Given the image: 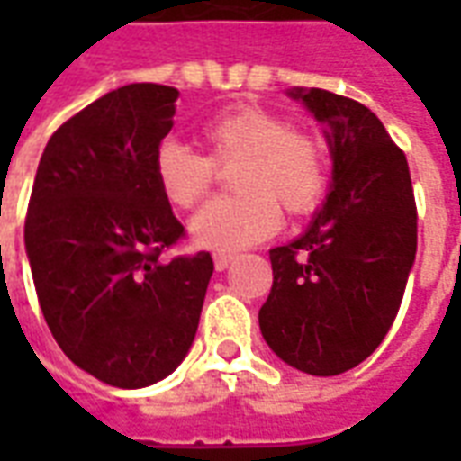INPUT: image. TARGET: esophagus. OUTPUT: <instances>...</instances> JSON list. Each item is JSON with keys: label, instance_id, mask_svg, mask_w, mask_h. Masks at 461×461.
<instances>
[{"label": "esophagus", "instance_id": "34e87169", "mask_svg": "<svg viewBox=\"0 0 461 461\" xmlns=\"http://www.w3.org/2000/svg\"><path fill=\"white\" fill-rule=\"evenodd\" d=\"M234 261V254H214V267L220 271H224Z\"/></svg>", "mask_w": 461, "mask_h": 461}]
</instances>
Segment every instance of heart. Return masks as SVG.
<instances>
[{"mask_svg":"<svg viewBox=\"0 0 461 461\" xmlns=\"http://www.w3.org/2000/svg\"><path fill=\"white\" fill-rule=\"evenodd\" d=\"M204 148L194 152L177 140L158 145L152 177L177 210L200 204L214 185L217 167H231L234 197L210 202L190 221L192 240L214 251H240L259 244L281 224V206L291 217L319 210L329 190L323 142L294 131L281 115L259 105H234L197 128Z\"/></svg>","mask_w":461,"mask_h":461,"instance_id":"b5f03b06","label":"heart"}]
</instances>
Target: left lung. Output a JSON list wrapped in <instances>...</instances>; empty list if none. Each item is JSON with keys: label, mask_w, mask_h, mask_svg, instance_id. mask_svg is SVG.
I'll return each mask as SVG.
<instances>
[{"label": "left lung", "mask_w": 461, "mask_h": 461, "mask_svg": "<svg viewBox=\"0 0 461 461\" xmlns=\"http://www.w3.org/2000/svg\"><path fill=\"white\" fill-rule=\"evenodd\" d=\"M289 95L329 128L333 187L309 230L269 251L274 284L259 329L291 367L340 375L395 321L415 264V194L405 152L370 108L321 88Z\"/></svg>", "instance_id": "obj_1"}]
</instances>
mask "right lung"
<instances>
[{"mask_svg":"<svg viewBox=\"0 0 461 461\" xmlns=\"http://www.w3.org/2000/svg\"><path fill=\"white\" fill-rule=\"evenodd\" d=\"M180 91L131 84L59 128L39 160L26 257L51 336L113 387H145L187 356L214 261L165 259L185 237L155 185L152 158Z\"/></svg>","mask_w":461,"mask_h":461,"instance_id":"right-lung-1","label":"right lung"}]
</instances>
